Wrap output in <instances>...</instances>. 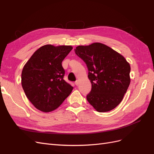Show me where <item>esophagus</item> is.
<instances>
[{
  "label": "esophagus",
  "mask_w": 154,
  "mask_h": 154,
  "mask_svg": "<svg viewBox=\"0 0 154 154\" xmlns=\"http://www.w3.org/2000/svg\"><path fill=\"white\" fill-rule=\"evenodd\" d=\"M75 85H77V86L79 85V80H76V81L75 82Z\"/></svg>",
  "instance_id": "34e87169"
}]
</instances>
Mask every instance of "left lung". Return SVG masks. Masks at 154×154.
Listing matches in <instances>:
<instances>
[{
    "label": "left lung",
    "mask_w": 154,
    "mask_h": 154,
    "mask_svg": "<svg viewBox=\"0 0 154 154\" xmlns=\"http://www.w3.org/2000/svg\"><path fill=\"white\" fill-rule=\"evenodd\" d=\"M74 51L88 68L92 84L87 96L88 103L99 112L115 109L130 83L129 63L122 54L101 43L78 45Z\"/></svg>",
    "instance_id": "left-lung-1"
}]
</instances>
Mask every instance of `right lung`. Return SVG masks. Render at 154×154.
<instances>
[{
  "instance_id": "add662e5",
  "label": "right lung",
  "mask_w": 154,
  "mask_h": 154,
  "mask_svg": "<svg viewBox=\"0 0 154 154\" xmlns=\"http://www.w3.org/2000/svg\"><path fill=\"white\" fill-rule=\"evenodd\" d=\"M72 49L71 45L42 46L22 69L21 83L28 100L36 109L49 112L57 109L73 87L63 80L62 62Z\"/></svg>"
}]
</instances>
